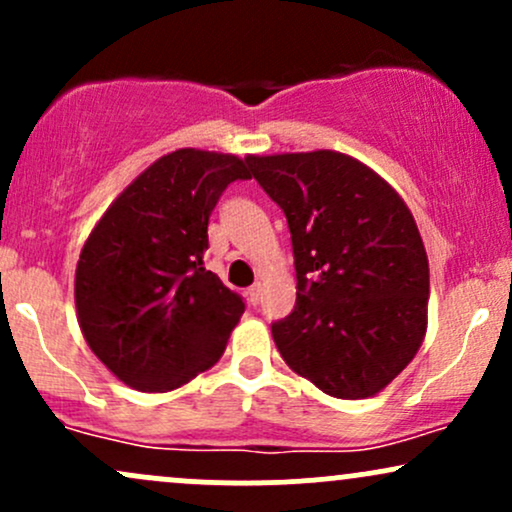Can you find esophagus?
<instances>
[{
  "instance_id": "obj_1",
  "label": "esophagus",
  "mask_w": 512,
  "mask_h": 512,
  "mask_svg": "<svg viewBox=\"0 0 512 512\" xmlns=\"http://www.w3.org/2000/svg\"><path fill=\"white\" fill-rule=\"evenodd\" d=\"M245 296H248L250 305H257V303H260V296H262V286H260V284L250 286V289L245 291Z\"/></svg>"
}]
</instances>
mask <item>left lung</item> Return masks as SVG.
Instances as JSON below:
<instances>
[{"mask_svg": "<svg viewBox=\"0 0 512 512\" xmlns=\"http://www.w3.org/2000/svg\"><path fill=\"white\" fill-rule=\"evenodd\" d=\"M245 161L291 231L296 308L272 325L281 358L330 397L378 395L428 325V257L409 207L339 151Z\"/></svg>", "mask_w": 512, "mask_h": 512, "instance_id": "left-lung-1", "label": "left lung"}]
</instances>
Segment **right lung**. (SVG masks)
<instances>
[{
    "mask_svg": "<svg viewBox=\"0 0 512 512\" xmlns=\"http://www.w3.org/2000/svg\"><path fill=\"white\" fill-rule=\"evenodd\" d=\"M248 161L202 149L161 156L110 204L76 264L86 344L122 383L170 392L214 366L245 303L204 267L209 216Z\"/></svg>",
    "mask_w": 512,
    "mask_h": 512,
    "instance_id": "1",
    "label": "right lung"
}]
</instances>
